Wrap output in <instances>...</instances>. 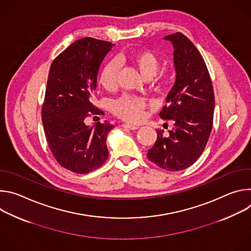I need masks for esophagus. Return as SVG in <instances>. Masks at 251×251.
Instances as JSON below:
<instances>
[{
    "label": "esophagus",
    "mask_w": 251,
    "mask_h": 251,
    "mask_svg": "<svg viewBox=\"0 0 251 251\" xmlns=\"http://www.w3.org/2000/svg\"><path fill=\"white\" fill-rule=\"evenodd\" d=\"M123 127H124L125 129H130V130H133V131L139 129V126H135V125H131V124H124Z\"/></svg>",
    "instance_id": "esophagus-1"
}]
</instances>
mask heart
<instances>
[{"mask_svg": "<svg viewBox=\"0 0 251 251\" xmlns=\"http://www.w3.org/2000/svg\"><path fill=\"white\" fill-rule=\"evenodd\" d=\"M121 60H128L144 79L152 78L159 70L160 58L158 55L149 50H140L131 52L128 55H122ZM118 71L119 66L115 61L106 64L102 69L99 76V84L106 91H114L118 86ZM169 75H163L158 79L156 88L164 90L169 82ZM111 111L117 117L130 122L138 123L145 116L147 104L145 100L140 97L124 95L111 103Z\"/></svg>", "mask_w": 251, "mask_h": 251, "instance_id": "1", "label": "heart"}]
</instances>
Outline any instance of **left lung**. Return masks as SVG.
Masks as SVG:
<instances>
[{"label":"left lung","instance_id":"1","mask_svg":"<svg viewBox=\"0 0 251 251\" xmlns=\"http://www.w3.org/2000/svg\"><path fill=\"white\" fill-rule=\"evenodd\" d=\"M174 46L176 81L159 113L173 120L169 136L157 130V140L147 157L167 171L192 166L203 152L209 138L214 110V93L205 62L194 44L182 32L165 37Z\"/></svg>","mask_w":251,"mask_h":251}]
</instances>
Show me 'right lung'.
I'll list each match as a JSON object with an SVG mask.
<instances>
[{
    "label": "right lung",
    "mask_w": 251,
    "mask_h": 251,
    "mask_svg": "<svg viewBox=\"0 0 251 251\" xmlns=\"http://www.w3.org/2000/svg\"><path fill=\"white\" fill-rule=\"evenodd\" d=\"M113 44L83 38L71 44L51 63L42 120L49 147L57 163L77 174L101 167L108 158L106 139L114 128L108 121L87 126L101 114L91 102L98 70Z\"/></svg>",
    "instance_id": "add662e5"
}]
</instances>
